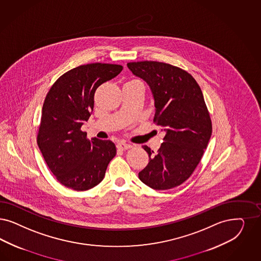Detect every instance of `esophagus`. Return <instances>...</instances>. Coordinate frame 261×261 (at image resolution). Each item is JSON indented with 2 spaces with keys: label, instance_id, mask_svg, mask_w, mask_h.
I'll return each instance as SVG.
<instances>
[{
  "label": "esophagus",
  "instance_id": "1",
  "mask_svg": "<svg viewBox=\"0 0 261 261\" xmlns=\"http://www.w3.org/2000/svg\"><path fill=\"white\" fill-rule=\"evenodd\" d=\"M117 147L118 149H122V150H126L132 147V145L129 144H126L125 142H119L117 143Z\"/></svg>",
  "mask_w": 261,
  "mask_h": 261
}]
</instances>
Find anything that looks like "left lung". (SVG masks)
Returning a JSON list of instances; mask_svg holds the SVG:
<instances>
[{"mask_svg":"<svg viewBox=\"0 0 261 261\" xmlns=\"http://www.w3.org/2000/svg\"><path fill=\"white\" fill-rule=\"evenodd\" d=\"M127 66L150 87L156 108L153 122L166 131L157 152L143 146L149 162L139 178L154 190L179 186L196 170L212 134L202 91L190 73L169 63L144 61Z\"/></svg>","mask_w":261,"mask_h":261,"instance_id":"left-lung-1","label":"left lung"}]
</instances>
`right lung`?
<instances>
[{
    "mask_svg": "<svg viewBox=\"0 0 261 261\" xmlns=\"http://www.w3.org/2000/svg\"><path fill=\"white\" fill-rule=\"evenodd\" d=\"M122 68L112 63L80 65L63 74L46 95L37 145L57 180L69 189L87 191L98 185L117 154L113 142L90 141L81 127L93 111L96 89Z\"/></svg>",
    "mask_w": 261,
    "mask_h": 261,
    "instance_id": "right-lung-1",
    "label": "right lung"
}]
</instances>
